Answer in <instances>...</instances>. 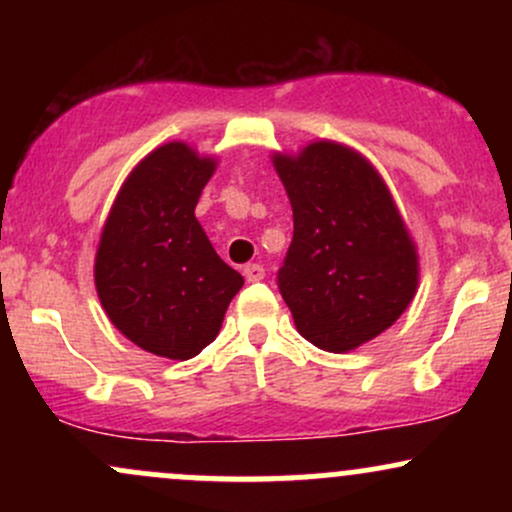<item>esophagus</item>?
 <instances>
[{
  "label": "esophagus",
  "instance_id": "obj_1",
  "mask_svg": "<svg viewBox=\"0 0 512 512\" xmlns=\"http://www.w3.org/2000/svg\"><path fill=\"white\" fill-rule=\"evenodd\" d=\"M243 276L248 281H262L264 279V267L262 264H245L243 267Z\"/></svg>",
  "mask_w": 512,
  "mask_h": 512
}]
</instances>
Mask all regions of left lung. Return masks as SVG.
Listing matches in <instances>:
<instances>
[{
    "instance_id": "8db88e82",
    "label": "left lung",
    "mask_w": 512,
    "mask_h": 512,
    "mask_svg": "<svg viewBox=\"0 0 512 512\" xmlns=\"http://www.w3.org/2000/svg\"><path fill=\"white\" fill-rule=\"evenodd\" d=\"M293 209L276 274L296 330L344 354L395 325L419 286V255L385 180L358 151L313 142L274 154Z\"/></svg>"
}]
</instances>
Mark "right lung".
Instances as JSON below:
<instances>
[{"label":"right lung","mask_w":512,"mask_h":512,"mask_svg":"<svg viewBox=\"0 0 512 512\" xmlns=\"http://www.w3.org/2000/svg\"><path fill=\"white\" fill-rule=\"evenodd\" d=\"M216 170L185 142L151 151L127 175L96 252L110 322L149 354L187 361L216 339L243 276L211 248L195 207Z\"/></svg>","instance_id":"1"}]
</instances>
